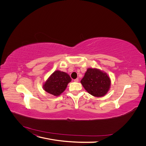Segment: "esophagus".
I'll use <instances>...</instances> for the list:
<instances>
[{"mask_svg":"<svg viewBox=\"0 0 146 146\" xmlns=\"http://www.w3.org/2000/svg\"><path fill=\"white\" fill-rule=\"evenodd\" d=\"M74 81L75 82H79V79H76L74 80Z\"/></svg>","mask_w":146,"mask_h":146,"instance_id":"esophagus-1","label":"esophagus"}]
</instances>
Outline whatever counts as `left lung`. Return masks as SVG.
<instances>
[{
  "mask_svg": "<svg viewBox=\"0 0 146 146\" xmlns=\"http://www.w3.org/2000/svg\"><path fill=\"white\" fill-rule=\"evenodd\" d=\"M80 82L88 92L95 97L105 96L111 85L108 74L96 68H88Z\"/></svg>",
  "mask_w": 146,
  "mask_h": 146,
  "instance_id": "obj_1",
  "label": "left lung"
}]
</instances>
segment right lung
Returning <instances> with one entry per match:
<instances>
[{
    "label": "right lung",
    "instance_id": "add662e5",
    "mask_svg": "<svg viewBox=\"0 0 146 146\" xmlns=\"http://www.w3.org/2000/svg\"><path fill=\"white\" fill-rule=\"evenodd\" d=\"M72 79L67 73L56 70L54 72L42 85L43 89L47 93L58 96L66 90Z\"/></svg>",
    "mask_w": 146,
    "mask_h": 146
}]
</instances>
